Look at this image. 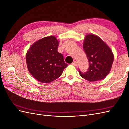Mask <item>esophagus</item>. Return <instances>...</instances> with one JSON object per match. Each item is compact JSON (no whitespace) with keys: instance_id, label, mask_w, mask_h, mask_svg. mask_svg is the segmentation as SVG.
I'll use <instances>...</instances> for the list:
<instances>
[{"instance_id":"esophagus-1","label":"esophagus","mask_w":129,"mask_h":129,"mask_svg":"<svg viewBox=\"0 0 129 129\" xmlns=\"http://www.w3.org/2000/svg\"><path fill=\"white\" fill-rule=\"evenodd\" d=\"M72 64L74 66H77V62L76 61H74L72 63Z\"/></svg>"}]
</instances>
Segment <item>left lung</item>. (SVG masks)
<instances>
[{
	"label": "left lung",
	"mask_w": 129,
	"mask_h": 129,
	"mask_svg": "<svg viewBox=\"0 0 129 129\" xmlns=\"http://www.w3.org/2000/svg\"><path fill=\"white\" fill-rule=\"evenodd\" d=\"M83 47L89 61L88 71L80 75L89 81L102 80L110 73L114 62V54L111 49L96 35L90 34L85 37Z\"/></svg>",
	"instance_id": "obj_1"
}]
</instances>
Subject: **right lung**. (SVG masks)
I'll return each mask as SVG.
<instances>
[{"mask_svg":"<svg viewBox=\"0 0 129 129\" xmlns=\"http://www.w3.org/2000/svg\"><path fill=\"white\" fill-rule=\"evenodd\" d=\"M58 44L55 37H45L34 42L27 53L28 71L41 83H48L57 79L67 67L63 55L57 51Z\"/></svg>","mask_w":129,"mask_h":129,"instance_id":"add662e5","label":"right lung"}]
</instances>
